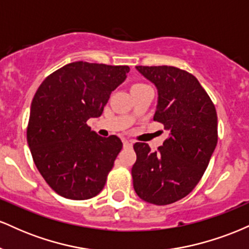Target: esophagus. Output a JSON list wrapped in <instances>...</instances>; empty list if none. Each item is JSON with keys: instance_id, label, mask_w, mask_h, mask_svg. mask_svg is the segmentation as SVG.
<instances>
[{"instance_id": "obj_1", "label": "esophagus", "mask_w": 249, "mask_h": 249, "mask_svg": "<svg viewBox=\"0 0 249 249\" xmlns=\"http://www.w3.org/2000/svg\"><path fill=\"white\" fill-rule=\"evenodd\" d=\"M123 142H124V146L125 147H131V146H132V142L128 141V139H124V141H123Z\"/></svg>"}]
</instances>
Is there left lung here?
I'll return each mask as SVG.
<instances>
[{"instance_id":"1","label":"left lung","mask_w":249,"mask_h":249,"mask_svg":"<svg viewBox=\"0 0 249 249\" xmlns=\"http://www.w3.org/2000/svg\"><path fill=\"white\" fill-rule=\"evenodd\" d=\"M136 69L157 88L153 121L164 124L168 137L156 152L145 142L133 145V187L144 201L162 206L186 196L200 181L218 142V117L187 71L167 65Z\"/></svg>"}]
</instances>
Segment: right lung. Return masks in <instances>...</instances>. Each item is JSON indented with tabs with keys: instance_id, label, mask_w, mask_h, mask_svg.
Instances as JSON below:
<instances>
[{
	"instance_id": "1",
	"label": "right lung",
	"mask_w": 249,
	"mask_h": 249,
	"mask_svg": "<svg viewBox=\"0 0 249 249\" xmlns=\"http://www.w3.org/2000/svg\"><path fill=\"white\" fill-rule=\"evenodd\" d=\"M127 65L73 62L43 81L31 102L27 141L37 170L64 198L90 199L107 182L123 142L87 125L101 117Z\"/></svg>"
}]
</instances>
